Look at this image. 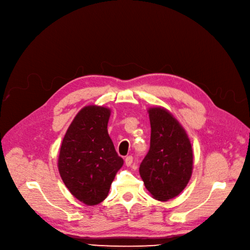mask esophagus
<instances>
[{"mask_svg":"<svg viewBox=\"0 0 250 250\" xmlns=\"http://www.w3.org/2000/svg\"><path fill=\"white\" fill-rule=\"evenodd\" d=\"M125 165L128 167L133 164V157L132 156H127L126 158L125 159Z\"/></svg>","mask_w":250,"mask_h":250,"instance_id":"esophagus-1","label":"esophagus"}]
</instances>
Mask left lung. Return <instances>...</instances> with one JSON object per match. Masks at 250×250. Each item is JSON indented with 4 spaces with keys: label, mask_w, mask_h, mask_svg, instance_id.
I'll return each mask as SVG.
<instances>
[{
    "label": "left lung",
    "mask_w": 250,
    "mask_h": 250,
    "mask_svg": "<svg viewBox=\"0 0 250 250\" xmlns=\"http://www.w3.org/2000/svg\"><path fill=\"white\" fill-rule=\"evenodd\" d=\"M150 149L140 165V175L154 199L166 202L178 195L192 172L190 141L173 115L162 107L148 110Z\"/></svg>",
    "instance_id": "left-lung-1"
}]
</instances>
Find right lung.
Masks as SVG:
<instances>
[{"label": "right lung", "mask_w": 250, "mask_h": 250, "mask_svg": "<svg viewBox=\"0 0 250 250\" xmlns=\"http://www.w3.org/2000/svg\"><path fill=\"white\" fill-rule=\"evenodd\" d=\"M110 109L89 105L75 116L59 156V171L70 192L87 206L106 199L124 164L107 132Z\"/></svg>", "instance_id": "add662e5"}]
</instances>
